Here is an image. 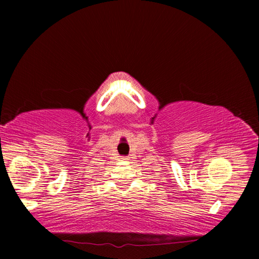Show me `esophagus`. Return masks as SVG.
I'll list each match as a JSON object with an SVG mask.
<instances>
[{
	"label": "esophagus",
	"mask_w": 259,
	"mask_h": 259,
	"mask_svg": "<svg viewBox=\"0 0 259 259\" xmlns=\"http://www.w3.org/2000/svg\"><path fill=\"white\" fill-rule=\"evenodd\" d=\"M123 160H129V157H125V158L123 159Z\"/></svg>",
	"instance_id": "esophagus-1"
}]
</instances>
